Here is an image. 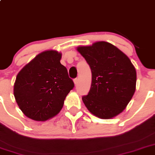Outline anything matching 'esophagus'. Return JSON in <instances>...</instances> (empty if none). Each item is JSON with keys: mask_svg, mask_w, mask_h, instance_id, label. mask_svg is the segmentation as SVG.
Listing matches in <instances>:
<instances>
[{"mask_svg": "<svg viewBox=\"0 0 155 155\" xmlns=\"http://www.w3.org/2000/svg\"><path fill=\"white\" fill-rule=\"evenodd\" d=\"M73 82H74L75 85H76V84L78 83V79H77V78H76V79H73Z\"/></svg>", "mask_w": 155, "mask_h": 155, "instance_id": "obj_1", "label": "esophagus"}]
</instances>
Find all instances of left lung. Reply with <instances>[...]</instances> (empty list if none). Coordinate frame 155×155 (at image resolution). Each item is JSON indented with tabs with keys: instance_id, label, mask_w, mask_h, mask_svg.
Wrapping results in <instances>:
<instances>
[{
	"instance_id": "1",
	"label": "left lung",
	"mask_w": 155,
	"mask_h": 155,
	"mask_svg": "<svg viewBox=\"0 0 155 155\" xmlns=\"http://www.w3.org/2000/svg\"><path fill=\"white\" fill-rule=\"evenodd\" d=\"M89 65L91 85L82 101L87 109L101 119L120 114L136 91V71L128 57L106 41L77 48Z\"/></svg>"
}]
</instances>
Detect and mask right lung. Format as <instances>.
<instances>
[{
  "label": "right lung",
  "mask_w": 155,
  "mask_h": 155,
  "mask_svg": "<svg viewBox=\"0 0 155 155\" xmlns=\"http://www.w3.org/2000/svg\"><path fill=\"white\" fill-rule=\"evenodd\" d=\"M61 54L46 51L38 54L16 76V101L27 117L45 121L56 115L74 82L61 64Z\"/></svg>",
  "instance_id": "add662e5"
}]
</instances>
